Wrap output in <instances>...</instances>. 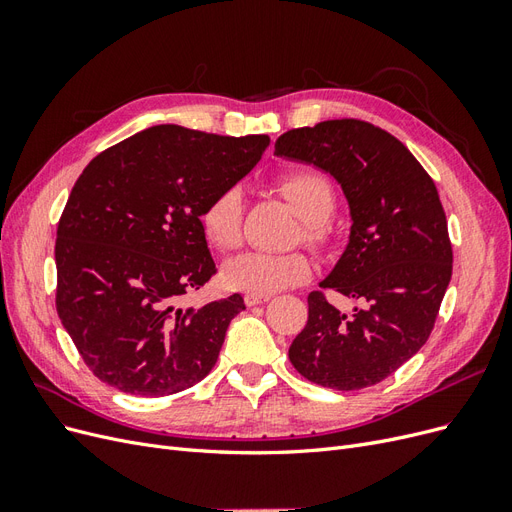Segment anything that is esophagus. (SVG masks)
<instances>
[{
  "mask_svg": "<svg viewBox=\"0 0 512 512\" xmlns=\"http://www.w3.org/2000/svg\"><path fill=\"white\" fill-rule=\"evenodd\" d=\"M271 297L269 294H252V292H247L245 297H243V301H245V305L247 307H252V305H260V303H267Z\"/></svg>",
  "mask_w": 512,
  "mask_h": 512,
  "instance_id": "obj_1",
  "label": "esophagus"
}]
</instances>
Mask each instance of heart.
<instances>
[{"label":"heart","instance_id":"obj_1","mask_svg":"<svg viewBox=\"0 0 512 512\" xmlns=\"http://www.w3.org/2000/svg\"><path fill=\"white\" fill-rule=\"evenodd\" d=\"M280 192L303 220V237L309 243H324L329 237V218L335 209V192L329 179L316 170H292L280 179ZM243 194L239 188H226L211 196L198 213L200 230L215 250L228 252L241 241ZM314 267L305 254L245 252L230 258L222 269L228 288L273 294L309 280Z\"/></svg>","mask_w":512,"mask_h":512}]
</instances>
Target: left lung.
Returning <instances> with one entry per match:
<instances>
[{"mask_svg":"<svg viewBox=\"0 0 512 512\" xmlns=\"http://www.w3.org/2000/svg\"><path fill=\"white\" fill-rule=\"evenodd\" d=\"M275 153L320 168L342 188L348 245L320 288L361 303L344 314L322 292H309L290 363L335 391L378 384L423 348L451 282L453 250L436 183L404 143L359 119L290 130Z\"/></svg>","mask_w":512,"mask_h":512,"instance_id":"left-lung-1","label":"left lung"}]
</instances>
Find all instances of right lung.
<instances>
[{
  "label": "right lung",
  "instance_id": "add662e5",
  "mask_svg": "<svg viewBox=\"0 0 512 512\" xmlns=\"http://www.w3.org/2000/svg\"><path fill=\"white\" fill-rule=\"evenodd\" d=\"M267 134L218 136L162 123L91 160L57 226V314L108 386L136 397L190 389L218 361L241 294L181 307L215 262L198 213L237 185Z\"/></svg>",
  "mask_w": 512,
  "mask_h": 512
}]
</instances>
